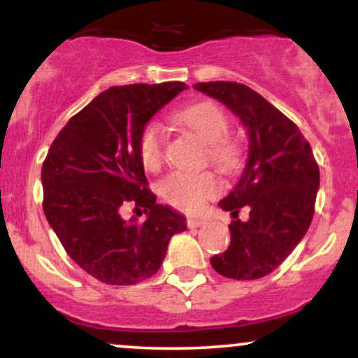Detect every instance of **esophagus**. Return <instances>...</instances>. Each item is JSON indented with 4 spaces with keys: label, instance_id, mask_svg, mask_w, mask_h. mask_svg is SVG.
<instances>
[{
    "label": "esophagus",
    "instance_id": "34e87169",
    "mask_svg": "<svg viewBox=\"0 0 358 358\" xmlns=\"http://www.w3.org/2000/svg\"><path fill=\"white\" fill-rule=\"evenodd\" d=\"M203 224H205L203 219H193V217H188V219H187V227H188V229L202 227Z\"/></svg>",
    "mask_w": 358,
    "mask_h": 358
}]
</instances>
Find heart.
Listing matches in <instances>:
<instances>
[{"mask_svg": "<svg viewBox=\"0 0 358 358\" xmlns=\"http://www.w3.org/2000/svg\"><path fill=\"white\" fill-rule=\"evenodd\" d=\"M178 122L192 129L207 143L210 162L219 170L231 173L242 163L241 148L229 138V119L213 102H199L176 114ZM138 155L146 170H158L165 155V134L156 122H148L138 136ZM220 192V183L210 171L185 173L173 171L159 183V195L168 205L178 210L200 212Z\"/></svg>", "mask_w": 358, "mask_h": 358, "instance_id": "obj_1", "label": "heart"}]
</instances>
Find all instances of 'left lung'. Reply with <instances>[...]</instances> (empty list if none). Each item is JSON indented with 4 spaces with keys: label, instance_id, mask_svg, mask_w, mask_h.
<instances>
[{
    "label": "left lung",
    "instance_id": "1",
    "mask_svg": "<svg viewBox=\"0 0 358 358\" xmlns=\"http://www.w3.org/2000/svg\"><path fill=\"white\" fill-rule=\"evenodd\" d=\"M193 89L224 102L249 133V158L236 188L219 207L250 220H234L231 245L210 259L231 279H259L273 273L303 239L315 213L320 168L298 126L261 94L239 82H200Z\"/></svg>",
    "mask_w": 358,
    "mask_h": 358
}]
</instances>
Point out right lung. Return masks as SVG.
Masks as SVG:
<instances>
[{"label":"right lung","instance_id":"add662e5","mask_svg":"<svg viewBox=\"0 0 358 358\" xmlns=\"http://www.w3.org/2000/svg\"><path fill=\"white\" fill-rule=\"evenodd\" d=\"M187 89L183 82L110 87L79 110L53 139L42 166L43 212L65 252L106 285L151 278L185 217L156 203L138 136L156 110ZM133 204L147 220L122 219Z\"/></svg>","mask_w":358,"mask_h":358}]
</instances>
